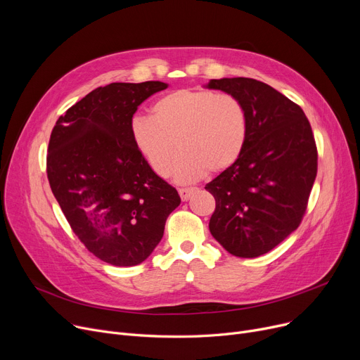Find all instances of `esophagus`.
I'll return each instance as SVG.
<instances>
[{"label":"esophagus","mask_w":360,"mask_h":360,"mask_svg":"<svg viewBox=\"0 0 360 360\" xmlns=\"http://www.w3.org/2000/svg\"><path fill=\"white\" fill-rule=\"evenodd\" d=\"M197 191V188H179V197L182 201H188Z\"/></svg>","instance_id":"34e87169"}]
</instances>
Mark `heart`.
Segmentation results:
<instances>
[{
    "instance_id": "b5f03b06",
    "label": "heart",
    "mask_w": 360,
    "mask_h": 360,
    "mask_svg": "<svg viewBox=\"0 0 360 360\" xmlns=\"http://www.w3.org/2000/svg\"><path fill=\"white\" fill-rule=\"evenodd\" d=\"M152 118L136 117L130 136L140 156L159 176L172 169L179 182L221 172L240 159L249 133L245 105L230 94L176 89L159 97Z\"/></svg>"
}]
</instances>
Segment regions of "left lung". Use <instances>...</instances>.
I'll return each mask as SVG.
<instances>
[{
    "label": "left lung",
    "instance_id": "left-lung-1",
    "mask_svg": "<svg viewBox=\"0 0 360 360\" xmlns=\"http://www.w3.org/2000/svg\"><path fill=\"white\" fill-rule=\"evenodd\" d=\"M245 105L249 133L233 166L205 185L215 198L210 231L229 253L257 257L298 229L317 176V146L302 108L252 78L211 79Z\"/></svg>",
    "mask_w": 360,
    "mask_h": 360
}]
</instances>
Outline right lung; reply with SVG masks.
<instances>
[{"mask_svg": "<svg viewBox=\"0 0 360 360\" xmlns=\"http://www.w3.org/2000/svg\"><path fill=\"white\" fill-rule=\"evenodd\" d=\"M167 84L112 82L91 91L56 122L46 158L52 193L85 248L114 266H134L159 245L178 191L137 152V107Z\"/></svg>", "mask_w": 360, "mask_h": 360, "instance_id": "right-lung-1", "label": "right lung"}]
</instances>
